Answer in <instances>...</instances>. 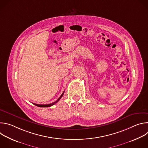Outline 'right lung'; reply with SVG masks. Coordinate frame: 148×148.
Wrapping results in <instances>:
<instances>
[{"label": "right lung", "instance_id": "add662e5", "mask_svg": "<svg viewBox=\"0 0 148 148\" xmlns=\"http://www.w3.org/2000/svg\"><path fill=\"white\" fill-rule=\"evenodd\" d=\"M64 91L63 92V93L61 95V96L58 98V99L56 101H55V102H53V103H49V104H43V105H42V104H37V103H33V104L34 105H36V106H37V107H51V106H52V105H54L56 103H57L61 98V97H62V95H63V94H64Z\"/></svg>", "mask_w": 148, "mask_h": 148}]
</instances>
